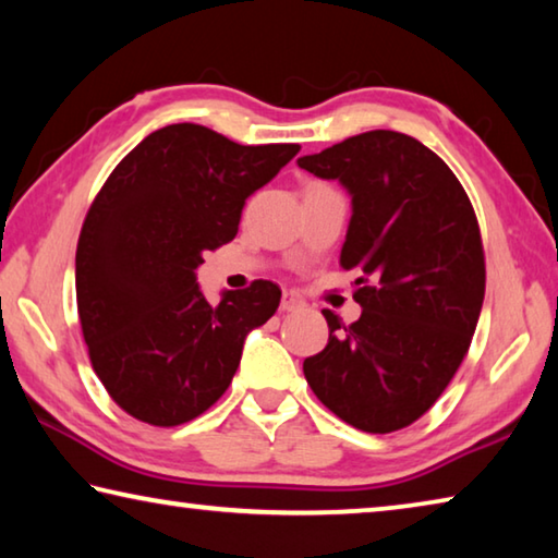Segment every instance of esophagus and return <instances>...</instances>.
<instances>
[{"label":"esophagus","mask_w":558,"mask_h":558,"mask_svg":"<svg viewBox=\"0 0 558 558\" xmlns=\"http://www.w3.org/2000/svg\"><path fill=\"white\" fill-rule=\"evenodd\" d=\"M302 305V300L295 295V292H282V300H280V310L282 313H290V310H298Z\"/></svg>","instance_id":"esophagus-1"}]
</instances>
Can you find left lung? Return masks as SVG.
I'll return each mask as SVG.
<instances>
[{
  "instance_id": "obj_1",
  "label": "left lung",
  "mask_w": 558,
  "mask_h": 558,
  "mask_svg": "<svg viewBox=\"0 0 558 558\" xmlns=\"http://www.w3.org/2000/svg\"><path fill=\"white\" fill-rule=\"evenodd\" d=\"M352 196L339 266L359 270L362 317L323 310L329 339L302 364L310 389L349 426L391 433L446 391L475 335L485 256L450 167L411 135L372 130L298 159Z\"/></svg>"
}]
</instances>
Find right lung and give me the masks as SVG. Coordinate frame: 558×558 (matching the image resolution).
<instances>
[{"label":"right lung","instance_id":"1","mask_svg":"<svg viewBox=\"0 0 558 558\" xmlns=\"http://www.w3.org/2000/svg\"><path fill=\"white\" fill-rule=\"evenodd\" d=\"M298 153L179 122L147 135L102 184L75 251V298L93 369L137 421L202 415L229 389L251 329L276 315L270 280L211 305L196 268L233 241L245 199Z\"/></svg>","mask_w":558,"mask_h":558}]
</instances>
